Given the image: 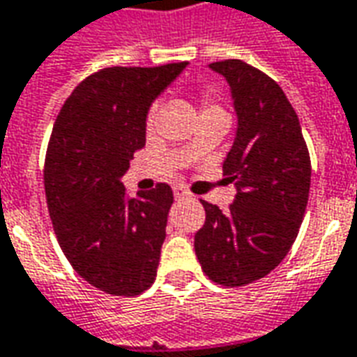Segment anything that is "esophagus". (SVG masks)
<instances>
[{
  "label": "esophagus",
  "instance_id": "1",
  "mask_svg": "<svg viewBox=\"0 0 357 357\" xmlns=\"http://www.w3.org/2000/svg\"><path fill=\"white\" fill-rule=\"evenodd\" d=\"M174 195H176V199H191V193L185 188H181V185L174 188Z\"/></svg>",
  "mask_w": 357,
  "mask_h": 357
}]
</instances>
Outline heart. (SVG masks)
Listing matches in <instances>:
<instances>
[{"label": "heart", "mask_w": 357, "mask_h": 357, "mask_svg": "<svg viewBox=\"0 0 357 357\" xmlns=\"http://www.w3.org/2000/svg\"><path fill=\"white\" fill-rule=\"evenodd\" d=\"M211 111H222V109H220L219 105H215V103H213V101H209V99H205V101H203V113H211ZM154 119H156V107H152L150 111H148V115H146V130L148 132L154 128ZM185 150H188V154H191V152H193V146L189 144Z\"/></svg>", "instance_id": "b5f03b06"}]
</instances>
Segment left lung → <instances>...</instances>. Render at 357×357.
I'll return each mask as SVG.
<instances>
[{
  "mask_svg": "<svg viewBox=\"0 0 357 357\" xmlns=\"http://www.w3.org/2000/svg\"><path fill=\"white\" fill-rule=\"evenodd\" d=\"M227 79L238 127L222 172L236 188L227 213L207 201L195 234L203 271L240 287L275 270L297 238L311 188V158L299 117L270 76L242 60L209 64Z\"/></svg>",
  "mask_w": 357,
  "mask_h": 357,
  "instance_id": "left-lung-1",
  "label": "left lung"
}]
</instances>
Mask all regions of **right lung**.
Returning a JSON list of instances; mask_svg holds the SVG:
<instances>
[{
  "mask_svg": "<svg viewBox=\"0 0 357 357\" xmlns=\"http://www.w3.org/2000/svg\"><path fill=\"white\" fill-rule=\"evenodd\" d=\"M185 66L103 68L72 91L52 128L45 191L58 244L109 295H138L156 278L174 193L158 183L130 199L121 178L146 142L150 105Z\"/></svg>",
  "mask_w": 357,
  "mask_h": 357,
  "instance_id": "right-lung-1",
  "label": "right lung"
}]
</instances>
